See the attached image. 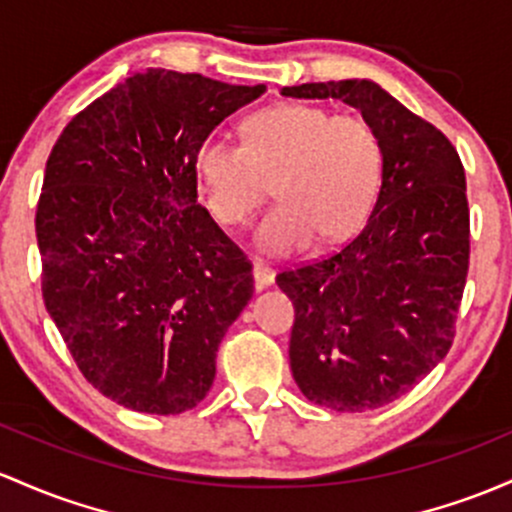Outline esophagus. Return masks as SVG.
I'll list each match as a JSON object with an SVG mask.
<instances>
[{
    "instance_id": "1",
    "label": "esophagus",
    "mask_w": 512,
    "mask_h": 512,
    "mask_svg": "<svg viewBox=\"0 0 512 512\" xmlns=\"http://www.w3.org/2000/svg\"><path fill=\"white\" fill-rule=\"evenodd\" d=\"M252 279H255V286L257 289H265V286H272L274 284V269L262 265V262H255L252 265Z\"/></svg>"
}]
</instances>
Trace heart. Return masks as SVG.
<instances>
[{
	"label": "heart",
	"mask_w": 512,
	"mask_h": 512,
	"mask_svg": "<svg viewBox=\"0 0 512 512\" xmlns=\"http://www.w3.org/2000/svg\"><path fill=\"white\" fill-rule=\"evenodd\" d=\"M194 174L226 228L243 226L272 182L279 204L257 226L255 243L289 255L316 235L338 243L362 226L379 189L381 140L364 116L284 101L245 121V145L226 136L201 140Z\"/></svg>",
	"instance_id": "1"
}]
</instances>
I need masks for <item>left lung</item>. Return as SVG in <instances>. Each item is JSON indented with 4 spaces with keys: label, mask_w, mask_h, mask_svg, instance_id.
<instances>
[{
    "label": "left lung",
    "mask_w": 512,
    "mask_h": 512,
    "mask_svg": "<svg viewBox=\"0 0 512 512\" xmlns=\"http://www.w3.org/2000/svg\"><path fill=\"white\" fill-rule=\"evenodd\" d=\"M340 99L381 140V187L362 230L323 260L277 274L294 303L289 362L308 401L362 413L411 391L452 347L469 272V201L457 150L369 80L284 87Z\"/></svg>",
    "instance_id": "left-lung-1"
}]
</instances>
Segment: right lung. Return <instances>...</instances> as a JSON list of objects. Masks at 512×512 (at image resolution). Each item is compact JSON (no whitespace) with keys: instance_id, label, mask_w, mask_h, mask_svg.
Returning <instances> with one entry per match:
<instances>
[{"instance_id":"obj_1","label":"right lung","mask_w":512,"mask_h":512,"mask_svg":"<svg viewBox=\"0 0 512 512\" xmlns=\"http://www.w3.org/2000/svg\"><path fill=\"white\" fill-rule=\"evenodd\" d=\"M267 92L136 72L60 133L36 211L43 301L84 379L138 413L206 396L255 291L245 252L196 204L194 153Z\"/></svg>"}]
</instances>
